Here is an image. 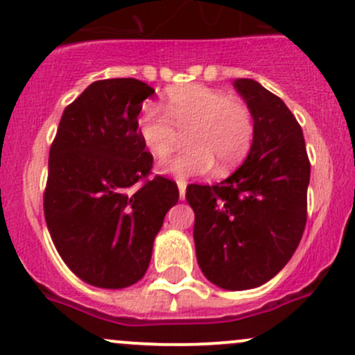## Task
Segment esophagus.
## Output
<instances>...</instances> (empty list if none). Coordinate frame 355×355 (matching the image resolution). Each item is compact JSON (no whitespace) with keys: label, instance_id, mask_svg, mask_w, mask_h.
Returning a JSON list of instances; mask_svg holds the SVG:
<instances>
[{"label":"esophagus","instance_id":"34e87169","mask_svg":"<svg viewBox=\"0 0 355 355\" xmlns=\"http://www.w3.org/2000/svg\"><path fill=\"white\" fill-rule=\"evenodd\" d=\"M177 185H178V194H180V199H185V189H187V182L177 180Z\"/></svg>","mask_w":355,"mask_h":355}]
</instances>
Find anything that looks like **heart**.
Segmentation results:
<instances>
[{
  "instance_id": "obj_1",
  "label": "heart",
  "mask_w": 355,
  "mask_h": 355,
  "mask_svg": "<svg viewBox=\"0 0 355 355\" xmlns=\"http://www.w3.org/2000/svg\"><path fill=\"white\" fill-rule=\"evenodd\" d=\"M164 112L148 106L139 118L142 142L156 159L173 153L187 137L189 149L163 161L161 173L178 178L234 170L249 155L256 134L252 110L218 89L189 85L168 94Z\"/></svg>"
}]
</instances>
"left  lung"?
Masks as SVG:
<instances>
[{"instance_id":"left-lung-1","label":"left lung","mask_w":355,"mask_h":355,"mask_svg":"<svg viewBox=\"0 0 355 355\" xmlns=\"http://www.w3.org/2000/svg\"><path fill=\"white\" fill-rule=\"evenodd\" d=\"M235 89L256 121L252 148L235 173L216 185L191 184L198 263L211 284L259 287L295 252L307 220L311 163L299 121L284 101L252 78Z\"/></svg>"}]
</instances>
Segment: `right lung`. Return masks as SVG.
<instances>
[{
	"label": "right lung",
	"instance_id": "right-lung-1",
	"mask_svg": "<svg viewBox=\"0 0 355 355\" xmlns=\"http://www.w3.org/2000/svg\"><path fill=\"white\" fill-rule=\"evenodd\" d=\"M155 89L137 78L92 82L67 106L49 149L44 218L65 264L85 284L125 288L144 277L173 180L149 178L139 113Z\"/></svg>",
	"mask_w": 355,
	"mask_h": 355
}]
</instances>
